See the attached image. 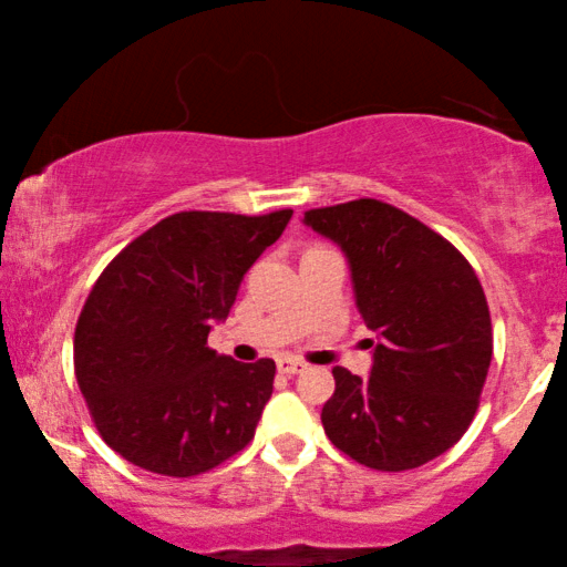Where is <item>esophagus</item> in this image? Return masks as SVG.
I'll use <instances>...</instances> for the list:
<instances>
[{
  "label": "esophagus",
  "instance_id": "34e87169",
  "mask_svg": "<svg viewBox=\"0 0 567 567\" xmlns=\"http://www.w3.org/2000/svg\"><path fill=\"white\" fill-rule=\"evenodd\" d=\"M305 367H307L305 361L291 359V355H281V359L276 361V369L281 371V374H299V371H305Z\"/></svg>",
  "mask_w": 567,
  "mask_h": 567
}]
</instances>
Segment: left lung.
I'll return each mask as SVG.
<instances>
[{
  "label": "left lung",
  "mask_w": 567,
  "mask_h": 567,
  "mask_svg": "<svg viewBox=\"0 0 567 567\" xmlns=\"http://www.w3.org/2000/svg\"><path fill=\"white\" fill-rule=\"evenodd\" d=\"M305 221L346 252L355 305L379 332L369 379L332 369L324 433L379 472L436 460L470 429L493 359L477 274L449 239L384 200L309 208Z\"/></svg>",
  "instance_id": "1"
}]
</instances>
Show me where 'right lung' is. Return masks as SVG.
<instances>
[{
    "instance_id": "1",
    "label": "right lung",
    "mask_w": 567,
    "mask_h": 567,
    "mask_svg": "<svg viewBox=\"0 0 567 567\" xmlns=\"http://www.w3.org/2000/svg\"><path fill=\"white\" fill-rule=\"evenodd\" d=\"M291 214H173L100 274L76 320L74 374L97 433L123 460L196 477L250 444L276 363L219 355L208 330Z\"/></svg>"
}]
</instances>
